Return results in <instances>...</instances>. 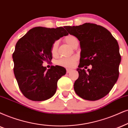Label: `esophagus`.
Returning a JSON list of instances; mask_svg holds the SVG:
<instances>
[{
    "instance_id": "obj_1",
    "label": "esophagus",
    "mask_w": 128,
    "mask_h": 128,
    "mask_svg": "<svg viewBox=\"0 0 128 128\" xmlns=\"http://www.w3.org/2000/svg\"><path fill=\"white\" fill-rule=\"evenodd\" d=\"M71 71H72L71 69H69V68L66 69V72H67V73H69V72H70Z\"/></svg>"
}]
</instances>
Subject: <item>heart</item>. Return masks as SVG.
I'll return each mask as SVG.
<instances>
[{
	"instance_id": "1",
	"label": "heart",
	"mask_w": 128,
	"mask_h": 128,
	"mask_svg": "<svg viewBox=\"0 0 128 128\" xmlns=\"http://www.w3.org/2000/svg\"><path fill=\"white\" fill-rule=\"evenodd\" d=\"M64 42L68 44L69 46L72 47L74 46L75 42H76L77 38L75 36L72 35H68L66 36L64 38ZM58 46H59V42L58 41H55L52 44V47H51V53L53 55H56L58 53ZM77 60V59L76 57H70V58H62V59H59V60L57 61L56 64L58 65L61 66H64L66 68H70L72 67L75 64Z\"/></svg>"
}]
</instances>
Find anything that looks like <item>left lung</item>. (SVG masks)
Here are the masks:
<instances>
[{
  "instance_id": "obj_1",
  "label": "left lung",
  "mask_w": 128,
  "mask_h": 128,
  "mask_svg": "<svg viewBox=\"0 0 128 128\" xmlns=\"http://www.w3.org/2000/svg\"><path fill=\"white\" fill-rule=\"evenodd\" d=\"M70 35L80 42L79 77L74 85L76 94L86 100L96 101L109 93L119 77L121 61L117 40L109 31L95 24L66 26ZM92 65L86 72L82 68Z\"/></svg>"
}]
</instances>
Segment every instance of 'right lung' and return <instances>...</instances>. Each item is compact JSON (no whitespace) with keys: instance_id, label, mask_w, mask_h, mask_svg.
<instances>
[{"instance_id":"obj_1","label":"right lung","mask_w":128,"mask_h":128,"mask_svg":"<svg viewBox=\"0 0 128 128\" xmlns=\"http://www.w3.org/2000/svg\"><path fill=\"white\" fill-rule=\"evenodd\" d=\"M68 33L63 27L33 28L17 42L12 54L14 75L23 95L32 101H44L56 92L57 83L66 69L52 66L47 70L43 62L52 59L51 47L55 41Z\"/></svg>"}]
</instances>
